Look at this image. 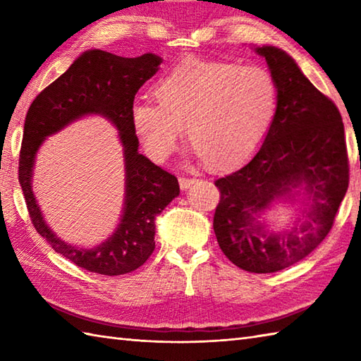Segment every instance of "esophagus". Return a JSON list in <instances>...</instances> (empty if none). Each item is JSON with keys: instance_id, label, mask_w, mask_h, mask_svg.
I'll return each mask as SVG.
<instances>
[{"instance_id": "1", "label": "esophagus", "mask_w": 361, "mask_h": 361, "mask_svg": "<svg viewBox=\"0 0 361 361\" xmlns=\"http://www.w3.org/2000/svg\"><path fill=\"white\" fill-rule=\"evenodd\" d=\"M196 182L195 178H187V176H183V178H179V185L182 190H187L193 185V183Z\"/></svg>"}]
</instances>
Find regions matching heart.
<instances>
[{"label":"heart","instance_id":"1","mask_svg":"<svg viewBox=\"0 0 361 361\" xmlns=\"http://www.w3.org/2000/svg\"><path fill=\"white\" fill-rule=\"evenodd\" d=\"M154 100L132 105L135 132L154 160L171 155L183 124L190 145L209 168L247 160L267 137L278 110V87L259 66L185 59L155 81Z\"/></svg>","mask_w":361,"mask_h":361}]
</instances>
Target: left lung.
Masks as SVG:
<instances>
[{
  "label": "left lung",
  "instance_id": "left-lung-1",
  "mask_svg": "<svg viewBox=\"0 0 361 361\" xmlns=\"http://www.w3.org/2000/svg\"><path fill=\"white\" fill-rule=\"evenodd\" d=\"M278 87V110L259 151L247 165L215 180L220 202L214 231L224 256L251 274H274L307 257L335 221L349 187L341 113L314 87L295 61L276 47H257ZM304 185L307 221L284 235L255 219L269 204Z\"/></svg>",
  "mask_w": 361,
  "mask_h": 361
}]
</instances>
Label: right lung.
I'll list each match as a JSON object with an SVG mask.
<instances>
[{"label": "right lung", "mask_w": 361, "mask_h": 361, "mask_svg": "<svg viewBox=\"0 0 361 361\" xmlns=\"http://www.w3.org/2000/svg\"><path fill=\"white\" fill-rule=\"evenodd\" d=\"M160 64L161 58L152 53L122 58L104 50L85 51L32 100L26 113L18 182L31 223L56 253L87 271L114 276L141 267L155 248V216L179 195L178 178L138 152L140 142L132 124L135 94ZM86 114H102L117 126L126 160V202L121 223L111 238L92 250L72 247L58 240L43 221L30 188L38 146L47 136Z\"/></svg>", "instance_id": "1"}]
</instances>
